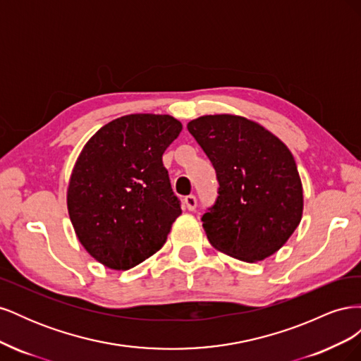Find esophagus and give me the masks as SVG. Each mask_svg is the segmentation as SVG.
<instances>
[{"instance_id":"34e87169","label":"esophagus","mask_w":361,"mask_h":361,"mask_svg":"<svg viewBox=\"0 0 361 361\" xmlns=\"http://www.w3.org/2000/svg\"><path fill=\"white\" fill-rule=\"evenodd\" d=\"M195 206H197V199H195V195H188V197H185V207H187L188 211H194Z\"/></svg>"}]
</instances>
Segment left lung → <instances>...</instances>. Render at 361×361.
Wrapping results in <instances>:
<instances>
[{
	"mask_svg": "<svg viewBox=\"0 0 361 361\" xmlns=\"http://www.w3.org/2000/svg\"><path fill=\"white\" fill-rule=\"evenodd\" d=\"M190 134L211 159L218 197L202 216L207 239L244 262L285 245L302 216V183L288 146L267 128L235 114L202 116Z\"/></svg>",
	"mask_w": 361,
	"mask_h": 361,
	"instance_id": "8db88e82",
	"label": "left lung"
}]
</instances>
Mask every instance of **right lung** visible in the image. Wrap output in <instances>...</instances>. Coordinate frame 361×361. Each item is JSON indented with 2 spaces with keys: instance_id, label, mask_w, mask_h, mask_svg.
I'll list each match as a JSON object with an SVG mask.
<instances>
[{
  "instance_id": "right-lung-1",
  "label": "right lung",
  "mask_w": 361,
  "mask_h": 361,
  "mask_svg": "<svg viewBox=\"0 0 361 361\" xmlns=\"http://www.w3.org/2000/svg\"><path fill=\"white\" fill-rule=\"evenodd\" d=\"M180 130L169 114H128L82 147L68 185V211L78 241L104 267L134 268L166 244L182 211L162 155Z\"/></svg>"
}]
</instances>
